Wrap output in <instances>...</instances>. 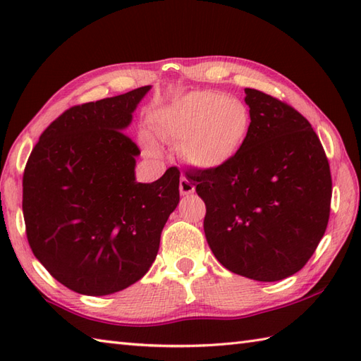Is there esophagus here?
Returning <instances> with one entry per match:
<instances>
[{
	"label": "esophagus",
	"instance_id": "34e87169",
	"mask_svg": "<svg viewBox=\"0 0 361 361\" xmlns=\"http://www.w3.org/2000/svg\"><path fill=\"white\" fill-rule=\"evenodd\" d=\"M180 192H181V195H190V194L195 192L194 183L188 180L185 175H183L180 178Z\"/></svg>",
	"mask_w": 361,
	"mask_h": 361
}]
</instances>
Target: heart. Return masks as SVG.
<instances>
[{
    "instance_id": "heart-1",
    "label": "heart",
    "mask_w": 361,
    "mask_h": 361,
    "mask_svg": "<svg viewBox=\"0 0 361 361\" xmlns=\"http://www.w3.org/2000/svg\"><path fill=\"white\" fill-rule=\"evenodd\" d=\"M248 130L247 105L219 91H190L152 116V133L161 141L178 142L180 157L203 171H214L233 161ZM140 141L149 155H159V145L150 133L141 132Z\"/></svg>"
}]
</instances>
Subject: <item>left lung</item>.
Returning a JSON list of instances; mask_svg holds the SVG:
<instances>
[{
  "mask_svg": "<svg viewBox=\"0 0 361 361\" xmlns=\"http://www.w3.org/2000/svg\"><path fill=\"white\" fill-rule=\"evenodd\" d=\"M250 130L233 161L186 172L206 204L204 235L229 271L274 282L307 264L331 212L329 161L310 122L290 105L245 88Z\"/></svg>",
  "mask_w": 361,
  "mask_h": 361,
  "instance_id": "1",
  "label": "left lung"
}]
</instances>
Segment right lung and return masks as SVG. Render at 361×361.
Masks as SVG:
<instances>
[{
	"label": "right lung",
	"instance_id": "right-lung-1",
	"mask_svg": "<svg viewBox=\"0 0 361 361\" xmlns=\"http://www.w3.org/2000/svg\"><path fill=\"white\" fill-rule=\"evenodd\" d=\"M150 85L73 106L42 133L23 175L34 256L88 296L116 293L149 271L180 202V171L137 183L140 149L124 135Z\"/></svg>",
	"mask_w": 361,
	"mask_h": 361
}]
</instances>
